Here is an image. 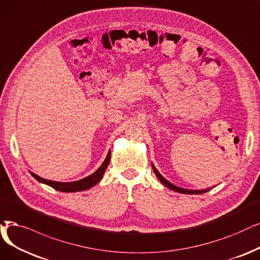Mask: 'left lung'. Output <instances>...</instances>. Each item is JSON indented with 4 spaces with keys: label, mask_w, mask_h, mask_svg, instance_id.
I'll list each match as a JSON object with an SVG mask.
<instances>
[{
    "label": "left lung",
    "mask_w": 260,
    "mask_h": 260,
    "mask_svg": "<svg viewBox=\"0 0 260 260\" xmlns=\"http://www.w3.org/2000/svg\"><path fill=\"white\" fill-rule=\"evenodd\" d=\"M152 169H153V172H154L155 176H157V177H158V179H159L164 185H166V186H168V188H170V189L173 190V191L179 192V193H184V194H201V193H205V192L208 191V190H197V191L194 190V191H192V190H186V189L179 188V186H176V185H174L173 183H171L170 181L166 180V179L163 177V176L157 171V169H155L153 165H152Z\"/></svg>",
    "instance_id": "left-lung-1"
}]
</instances>
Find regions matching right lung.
Instances as JSON below:
<instances>
[{
    "label": "right lung",
    "instance_id": "obj_1",
    "mask_svg": "<svg viewBox=\"0 0 260 260\" xmlns=\"http://www.w3.org/2000/svg\"><path fill=\"white\" fill-rule=\"evenodd\" d=\"M110 160H111V152L108 153L105 162L101 164L100 168L94 174H91L90 176H88V177H86L84 179H81V180L74 181V182L52 181V180L41 178L34 173H30V174H32L33 177L36 180H38L39 182L46 183V184L50 185L51 188H53L57 191H60V192H80V191H84V190H87V189L91 188L92 185H95L96 183H98L101 180L102 176H103V174H105V172L108 168V165L110 163Z\"/></svg>",
    "mask_w": 260,
    "mask_h": 260
}]
</instances>
